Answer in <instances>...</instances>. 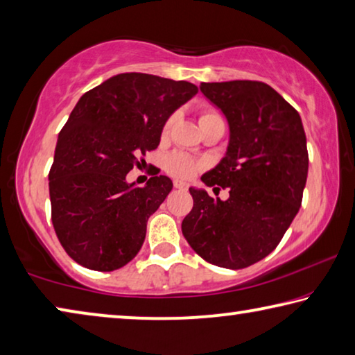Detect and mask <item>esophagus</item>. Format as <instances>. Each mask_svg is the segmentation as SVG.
<instances>
[{
  "label": "esophagus",
  "mask_w": 355,
  "mask_h": 355,
  "mask_svg": "<svg viewBox=\"0 0 355 355\" xmlns=\"http://www.w3.org/2000/svg\"><path fill=\"white\" fill-rule=\"evenodd\" d=\"M173 188L186 191V189H188V184H186L184 182H180V180H175V182H173Z\"/></svg>",
  "instance_id": "esophagus-1"
}]
</instances>
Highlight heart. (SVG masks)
Returning <instances> with one entry per match:
<instances>
[{"label":"heart","mask_w":355,"mask_h":355,"mask_svg":"<svg viewBox=\"0 0 355 355\" xmlns=\"http://www.w3.org/2000/svg\"><path fill=\"white\" fill-rule=\"evenodd\" d=\"M175 119H177L175 114H172V116L167 117V120L163 125V128H161V136H163V137L169 136L172 125L175 123ZM199 120H200V127H205V125L211 123V122H218V120H222V119H220L218 112L205 107V110L200 111V119ZM164 169L172 177L182 178V180H189L191 177H194L196 173L202 169V163H200V161L192 158V156L183 153V152H173L166 158Z\"/></svg>","instance_id":"obj_1"}]
</instances>
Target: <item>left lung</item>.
Wrapping results in <instances>:
<instances>
[{
    "mask_svg": "<svg viewBox=\"0 0 355 355\" xmlns=\"http://www.w3.org/2000/svg\"><path fill=\"white\" fill-rule=\"evenodd\" d=\"M230 125L227 155L202 177L228 188L224 202L189 188L194 205L182 222L186 241L216 266L243 269L277 248L297 214L309 173L297 111L261 81L202 83Z\"/></svg>",
    "mask_w": 355,
    "mask_h": 355,
    "instance_id": "obj_1",
    "label": "left lung"
}]
</instances>
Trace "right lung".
I'll return each instance as SVG.
<instances>
[{
  "label": "right lung",
  "instance_id": "obj_1",
  "mask_svg": "<svg viewBox=\"0 0 355 355\" xmlns=\"http://www.w3.org/2000/svg\"><path fill=\"white\" fill-rule=\"evenodd\" d=\"M197 86L148 73H120L78 101L59 133L50 180L51 222L71 260L114 271L136 257L147 220L172 189L155 175L127 183L144 155L159 146L161 128Z\"/></svg>",
  "mask_w": 355,
  "mask_h": 355
}]
</instances>
